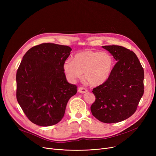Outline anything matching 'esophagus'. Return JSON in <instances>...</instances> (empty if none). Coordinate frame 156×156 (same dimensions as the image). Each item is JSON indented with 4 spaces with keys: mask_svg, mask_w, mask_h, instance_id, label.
<instances>
[{
    "mask_svg": "<svg viewBox=\"0 0 156 156\" xmlns=\"http://www.w3.org/2000/svg\"><path fill=\"white\" fill-rule=\"evenodd\" d=\"M78 91L80 92V93H81V94H84V93H86L88 92V90L83 88V87H80L78 90Z\"/></svg>",
    "mask_w": 156,
    "mask_h": 156,
    "instance_id": "34e87169",
    "label": "esophagus"
}]
</instances>
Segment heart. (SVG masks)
Segmentation results:
<instances>
[{"instance_id":"b5f03b06","label":"heart","mask_w":156,"mask_h":156,"mask_svg":"<svg viewBox=\"0 0 156 156\" xmlns=\"http://www.w3.org/2000/svg\"><path fill=\"white\" fill-rule=\"evenodd\" d=\"M114 66L112 55L105 52L85 51L74 56L73 61L66 60L63 69L68 79L72 82L84 77L92 86L104 84L109 78Z\"/></svg>"}]
</instances>
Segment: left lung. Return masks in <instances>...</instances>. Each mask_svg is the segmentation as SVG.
I'll return each mask as SVG.
<instances>
[{
	"instance_id": "left-lung-1",
	"label": "left lung",
	"mask_w": 156,
	"mask_h": 156,
	"mask_svg": "<svg viewBox=\"0 0 156 156\" xmlns=\"http://www.w3.org/2000/svg\"><path fill=\"white\" fill-rule=\"evenodd\" d=\"M117 63L107 81L93 89L92 115L105 123H115L133 115L144 94V72L137 56L125 47L102 46Z\"/></svg>"
}]
</instances>
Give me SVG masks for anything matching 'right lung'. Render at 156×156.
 Segmentation results:
<instances>
[{"instance_id": "obj_1", "label": "right lung", "mask_w": 156, "mask_h": 156, "mask_svg": "<svg viewBox=\"0 0 156 156\" xmlns=\"http://www.w3.org/2000/svg\"><path fill=\"white\" fill-rule=\"evenodd\" d=\"M72 49L46 43L33 47L23 57L16 73V98L24 114L34 124L49 126L64 117L77 87L69 83L63 63Z\"/></svg>"}]
</instances>
